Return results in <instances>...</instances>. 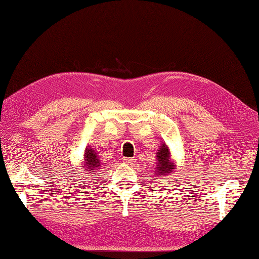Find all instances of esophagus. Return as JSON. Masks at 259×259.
I'll return each mask as SVG.
<instances>
[{
	"mask_svg": "<svg viewBox=\"0 0 259 259\" xmlns=\"http://www.w3.org/2000/svg\"><path fill=\"white\" fill-rule=\"evenodd\" d=\"M124 162L127 165H132L135 162V159H133V158H126V159H124Z\"/></svg>",
	"mask_w": 259,
	"mask_h": 259,
	"instance_id": "obj_1",
	"label": "esophagus"
}]
</instances>
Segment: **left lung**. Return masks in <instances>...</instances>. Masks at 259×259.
<instances>
[{
	"instance_id": "left-lung-1",
	"label": "left lung",
	"mask_w": 259,
	"mask_h": 259,
	"mask_svg": "<svg viewBox=\"0 0 259 259\" xmlns=\"http://www.w3.org/2000/svg\"><path fill=\"white\" fill-rule=\"evenodd\" d=\"M171 171H174V165L170 161V153L168 148L166 147V144H164L157 152V165L153 174L156 175L155 178H158L160 175L167 176Z\"/></svg>"
}]
</instances>
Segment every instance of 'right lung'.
<instances>
[{
    "label": "right lung",
    "instance_id": "obj_1",
    "mask_svg": "<svg viewBox=\"0 0 259 259\" xmlns=\"http://www.w3.org/2000/svg\"><path fill=\"white\" fill-rule=\"evenodd\" d=\"M100 166H101V161L99 159L98 153L92 148L86 149L83 167H86L91 171H95Z\"/></svg>",
    "mask_w": 259,
    "mask_h": 259
}]
</instances>
